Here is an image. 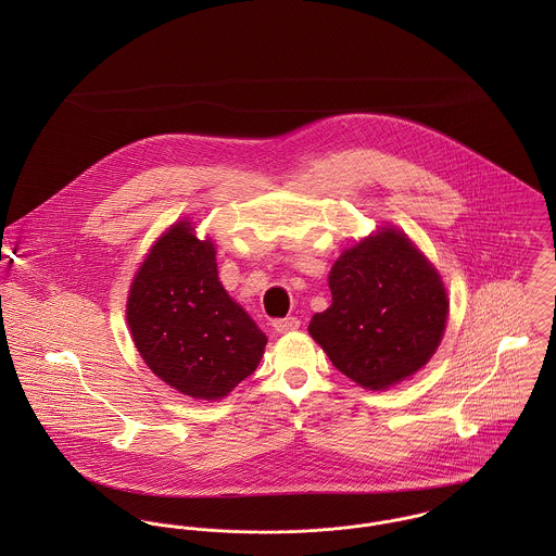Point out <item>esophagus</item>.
Returning a JSON list of instances; mask_svg holds the SVG:
<instances>
[{"label":"esophagus","instance_id":"obj_1","mask_svg":"<svg viewBox=\"0 0 556 556\" xmlns=\"http://www.w3.org/2000/svg\"><path fill=\"white\" fill-rule=\"evenodd\" d=\"M298 327H300V320L295 317L276 318V320H274V329H276L278 333H291V331H295Z\"/></svg>","mask_w":556,"mask_h":556}]
</instances>
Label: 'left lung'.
Masks as SVG:
<instances>
[{
    "instance_id": "8db88e82",
    "label": "left lung",
    "mask_w": 556,
    "mask_h": 556,
    "mask_svg": "<svg viewBox=\"0 0 556 556\" xmlns=\"http://www.w3.org/2000/svg\"><path fill=\"white\" fill-rule=\"evenodd\" d=\"M331 306L308 331L366 390H388L434 355L450 313L434 265L394 227L346 248L329 271Z\"/></svg>"
}]
</instances>
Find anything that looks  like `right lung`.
Here are the masks:
<instances>
[{"instance_id": "right-lung-1", "label": "right lung", "mask_w": 556, "mask_h": 556, "mask_svg": "<svg viewBox=\"0 0 556 556\" xmlns=\"http://www.w3.org/2000/svg\"><path fill=\"white\" fill-rule=\"evenodd\" d=\"M126 318L150 370L184 396L220 400L250 377L265 333L218 280L216 248L188 220L148 252L128 293Z\"/></svg>"}]
</instances>
